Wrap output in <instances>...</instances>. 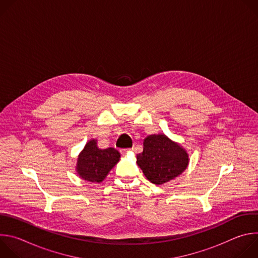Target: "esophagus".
Masks as SVG:
<instances>
[{
	"instance_id": "obj_1",
	"label": "esophagus",
	"mask_w": 258,
	"mask_h": 258,
	"mask_svg": "<svg viewBox=\"0 0 258 258\" xmlns=\"http://www.w3.org/2000/svg\"><path fill=\"white\" fill-rule=\"evenodd\" d=\"M131 151H132V149H121V150H120V153H121L122 155H126V154H128Z\"/></svg>"
}]
</instances>
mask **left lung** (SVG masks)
I'll return each mask as SVG.
<instances>
[{
	"mask_svg": "<svg viewBox=\"0 0 258 258\" xmlns=\"http://www.w3.org/2000/svg\"><path fill=\"white\" fill-rule=\"evenodd\" d=\"M143 144V152L137 155V164L154 185H164L187 169L190 162L187 150L164 134L146 137Z\"/></svg>",
	"mask_w": 258,
	"mask_h": 258,
	"instance_id": "obj_1",
	"label": "left lung"
}]
</instances>
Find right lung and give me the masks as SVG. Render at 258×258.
Segmentation results:
<instances>
[{"mask_svg":"<svg viewBox=\"0 0 258 258\" xmlns=\"http://www.w3.org/2000/svg\"><path fill=\"white\" fill-rule=\"evenodd\" d=\"M97 139H92L85 145L78 156L76 171L84 180L102 182L109 171L120 160V153L114 148L100 149Z\"/></svg>","mask_w":258,"mask_h":258,"instance_id":"obj_1","label":"right lung"}]
</instances>
